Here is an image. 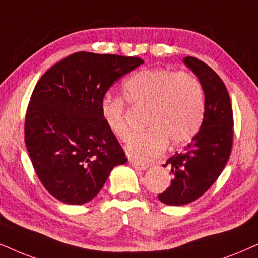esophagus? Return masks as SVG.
<instances>
[{"instance_id": "1", "label": "esophagus", "mask_w": 258, "mask_h": 258, "mask_svg": "<svg viewBox=\"0 0 258 258\" xmlns=\"http://www.w3.org/2000/svg\"><path fill=\"white\" fill-rule=\"evenodd\" d=\"M130 165H131L135 170H138V171H144L148 169V165L146 164H140V163L135 162V161H130Z\"/></svg>"}]
</instances>
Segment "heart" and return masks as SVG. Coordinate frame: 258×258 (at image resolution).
<instances>
[{"label": "heart", "mask_w": 258, "mask_h": 258, "mask_svg": "<svg viewBox=\"0 0 258 258\" xmlns=\"http://www.w3.org/2000/svg\"><path fill=\"white\" fill-rule=\"evenodd\" d=\"M122 95L132 106L146 108L148 130L133 135L125 146L132 159L146 162L171 146L185 145L200 131L205 113L204 91L198 80L187 73L167 69H143L122 83ZM101 118L109 132L125 139L128 128L121 99L105 96Z\"/></svg>", "instance_id": "1"}]
</instances>
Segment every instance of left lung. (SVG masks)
Masks as SVG:
<instances>
[{"label":"left lung","mask_w":258,"mask_h":258,"mask_svg":"<svg viewBox=\"0 0 258 258\" xmlns=\"http://www.w3.org/2000/svg\"><path fill=\"white\" fill-rule=\"evenodd\" d=\"M183 63L201 84L205 113L198 135L163 165L170 167L174 178L158 199L170 206L190 204L206 193L229 161L233 139L232 107L224 82L197 58L185 57Z\"/></svg>","instance_id":"obj_1"}]
</instances>
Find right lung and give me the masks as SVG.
<instances>
[{
  "mask_svg": "<svg viewBox=\"0 0 258 258\" xmlns=\"http://www.w3.org/2000/svg\"><path fill=\"white\" fill-rule=\"evenodd\" d=\"M144 63L138 57L76 52L42 75L25 121V143L52 197L83 205L96 197L125 152L101 118L109 87Z\"/></svg>",
  "mask_w": 258,
  "mask_h": 258,
  "instance_id": "1",
  "label": "right lung"
}]
</instances>
